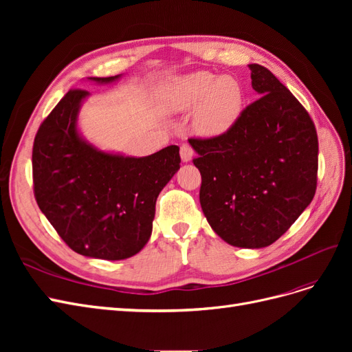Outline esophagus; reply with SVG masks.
<instances>
[{
	"label": "esophagus",
	"instance_id": "1",
	"mask_svg": "<svg viewBox=\"0 0 352 352\" xmlns=\"http://www.w3.org/2000/svg\"><path fill=\"white\" fill-rule=\"evenodd\" d=\"M192 157H194L192 146H190L189 144H182V146H180V158H182V162L188 163L192 160Z\"/></svg>",
	"mask_w": 352,
	"mask_h": 352
}]
</instances>
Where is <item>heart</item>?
Instances as JSON below:
<instances>
[{
    "label": "heart",
    "mask_w": 352,
    "mask_h": 352,
    "mask_svg": "<svg viewBox=\"0 0 352 352\" xmlns=\"http://www.w3.org/2000/svg\"><path fill=\"white\" fill-rule=\"evenodd\" d=\"M243 104L241 83L232 76H220L210 72H197L179 78L164 95V107L170 111L194 114L195 131L207 138L226 133L239 119Z\"/></svg>",
    "instance_id": "b5f03b06"
}]
</instances>
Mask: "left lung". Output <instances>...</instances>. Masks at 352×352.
<instances>
[{"mask_svg": "<svg viewBox=\"0 0 352 352\" xmlns=\"http://www.w3.org/2000/svg\"><path fill=\"white\" fill-rule=\"evenodd\" d=\"M260 95L230 129L190 138L201 173L199 202L211 229L233 247L264 248L310 206L318 141L310 114L274 74L250 65Z\"/></svg>", "mask_w": 352, "mask_h": 352, "instance_id": "1", "label": "left lung"}]
</instances>
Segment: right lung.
Segmentation results:
<instances>
[{
  "label": "right lung",
  "mask_w": 352,
  "mask_h": 352,
  "mask_svg": "<svg viewBox=\"0 0 352 352\" xmlns=\"http://www.w3.org/2000/svg\"><path fill=\"white\" fill-rule=\"evenodd\" d=\"M120 76L89 80L113 83ZM88 97V91L70 89L41 123L32 151L34 192L74 252L124 260L151 236L157 197L180 168L179 146L146 157L98 150L78 131V114Z\"/></svg>",
  "instance_id": "add662e5"
}]
</instances>
